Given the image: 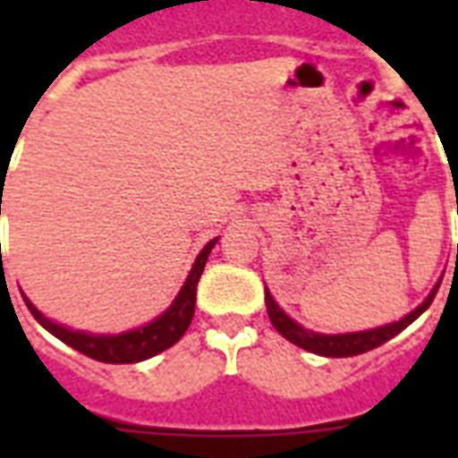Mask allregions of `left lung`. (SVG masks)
Wrapping results in <instances>:
<instances>
[{"label": "left lung", "instance_id": "1", "mask_svg": "<svg viewBox=\"0 0 458 458\" xmlns=\"http://www.w3.org/2000/svg\"><path fill=\"white\" fill-rule=\"evenodd\" d=\"M440 283L442 278L437 280V285L430 290V294H428L426 300L420 301L411 313H406L404 318L394 320V323H387V326L361 330V333L323 335V333H313V330H306L304 326H300L297 320L290 318V316L280 309L278 301L273 300V294L268 293V290H266V309H268V318H271L273 327H276L285 340H290L293 344H297V347L306 349V352H313V354L340 359V356H356V354H363V352H370V349L380 347V344H385L387 340H392L394 335L402 333L406 326H411L413 320L419 318L420 313L433 304Z\"/></svg>", "mask_w": 458, "mask_h": 458}]
</instances>
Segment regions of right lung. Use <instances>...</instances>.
<instances>
[{"label":"right lung","instance_id":"right-lung-1","mask_svg":"<svg viewBox=\"0 0 458 458\" xmlns=\"http://www.w3.org/2000/svg\"><path fill=\"white\" fill-rule=\"evenodd\" d=\"M2 214V211H0ZM218 242V237H214L211 242L204 244V250L197 254L192 268L187 273L185 285L180 287L178 297L173 300V304L165 309L161 316L149 320L147 326H140L135 330H125L118 335H95L85 333V330H73V327L54 323L52 318H47L45 313L39 311L38 306L32 304L23 294L25 306L30 309L39 326L49 330L54 337H59L61 342H66L68 347L78 349L81 354L97 359L104 363H138L145 361L149 356L161 354L164 349L173 347L175 342L185 335V330L192 323L194 304H197V283H199L207 259L214 250V244Z\"/></svg>","mask_w":458,"mask_h":458}]
</instances>
